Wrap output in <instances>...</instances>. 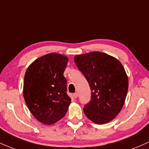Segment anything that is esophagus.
Returning <instances> with one entry per match:
<instances>
[{
	"instance_id": "34e87169",
	"label": "esophagus",
	"mask_w": 149,
	"mask_h": 149,
	"mask_svg": "<svg viewBox=\"0 0 149 149\" xmlns=\"http://www.w3.org/2000/svg\"><path fill=\"white\" fill-rule=\"evenodd\" d=\"M73 97H74V98H77V97H78V92H75V93L73 94Z\"/></svg>"
}]
</instances>
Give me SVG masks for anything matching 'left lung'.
Segmentation results:
<instances>
[{
	"label": "left lung",
	"mask_w": 149,
	"mask_h": 149,
	"mask_svg": "<svg viewBox=\"0 0 149 149\" xmlns=\"http://www.w3.org/2000/svg\"><path fill=\"white\" fill-rule=\"evenodd\" d=\"M78 69L88 80L91 100L83 111L97 124L110 122L122 109L128 90V78L122 64L101 52L75 56Z\"/></svg>",
	"instance_id": "8db88e82"
}]
</instances>
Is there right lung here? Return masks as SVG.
I'll list each match as a JSON object with an SVG mask.
<instances>
[{"label":"right lung","instance_id":"right-lung-1","mask_svg":"<svg viewBox=\"0 0 149 149\" xmlns=\"http://www.w3.org/2000/svg\"><path fill=\"white\" fill-rule=\"evenodd\" d=\"M68 60L66 56L50 53L36 59L26 71L24 98L31 113L42 123H55L66 115L71 103L64 76Z\"/></svg>","mask_w":149,"mask_h":149}]
</instances>
